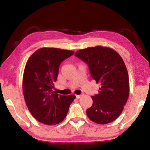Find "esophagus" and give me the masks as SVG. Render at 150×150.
Masks as SVG:
<instances>
[{
	"label": "esophagus",
	"instance_id": "1",
	"mask_svg": "<svg viewBox=\"0 0 150 150\" xmlns=\"http://www.w3.org/2000/svg\"><path fill=\"white\" fill-rule=\"evenodd\" d=\"M76 97H77V98H80L81 97V95H76Z\"/></svg>",
	"mask_w": 150,
	"mask_h": 150
}]
</instances>
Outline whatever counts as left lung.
<instances>
[{"instance_id": "1", "label": "left lung", "mask_w": 150, "mask_h": 150, "mask_svg": "<svg viewBox=\"0 0 150 150\" xmlns=\"http://www.w3.org/2000/svg\"><path fill=\"white\" fill-rule=\"evenodd\" d=\"M75 55L88 65L91 77L100 86L98 93L91 96L93 105L87 110L88 118L99 124L115 120L130 93L128 73L122 58L116 51L100 45L80 50Z\"/></svg>"}]
</instances>
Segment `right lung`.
<instances>
[{
    "label": "right lung",
    "mask_w": 150,
    "mask_h": 150,
    "mask_svg": "<svg viewBox=\"0 0 150 150\" xmlns=\"http://www.w3.org/2000/svg\"><path fill=\"white\" fill-rule=\"evenodd\" d=\"M74 54L73 51L54 47L38 50L25 66L22 88L27 107L32 115L47 125L62 122L76 96L53 91L60 63Z\"/></svg>",
    "instance_id": "1"
}]
</instances>
